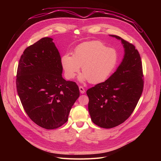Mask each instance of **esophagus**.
<instances>
[{"label": "esophagus", "mask_w": 161, "mask_h": 161, "mask_svg": "<svg viewBox=\"0 0 161 161\" xmlns=\"http://www.w3.org/2000/svg\"><path fill=\"white\" fill-rule=\"evenodd\" d=\"M79 89H80V92H81V94H84L85 92V90L84 89V88L81 86H79Z\"/></svg>", "instance_id": "obj_1"}]
</instances>
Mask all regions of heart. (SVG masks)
Wrapping results in <instances>:
<instances>
[{
  "instance_id": "b5f03b06",
  "label": "heart",
  "mask_w": 161,
  "mask_h": 161,
  "mask_svg": "<svg viewBox=\"0 0 161 161\" xmlns=\"http://www.w3.org/2000/svg\"><path fill=\"white\" fill-rule=\"evenodd\" d=\"M118 53L114 48H108L98 41L83 42L75 48L73 56L65 54L61 58L65 77L73 79L80 71L81 81L88 80L91 83H99L106 80L115 67Z\"/></svg>"
}]
</instances>
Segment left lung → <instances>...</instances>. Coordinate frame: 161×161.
<instances>
[{"mask_svg":"<svg viewBox=\"0 0 161 161\" xmlns=\"http://www.w3.org/2000/svg\"><path fill=\"white\" fill-rule=\"evenodd\" d=\"M124 57L114 72L104 82L87 90L91 120L100 127L113 128L124 122L132 113L143 89L140 55L134 46L119 36Z\"/></svg>","mask_w":161,"mask_h":161,"instance_id":"1","label":"left lung"}]
</instances>
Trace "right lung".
I'll return each mask as SVG.
<instances>
[{
    "label": "right lung",
    "instance_id": "right-lung-1",
    "mask_svg": "<svg viewBox=\"0 0 161 161\" xmlns=\"http://www.w3.org/2000/svg\"><path fill=\"white\" fill-rule=\"evenodd\" d=\"M62 69L60 53L50 37L27 47L19 61L18 96L29 118L44 129L64 125L80 96L78 86L62 78Z\"/></svg>",
    "mask_w": 161,
    "mask_h": 161
}]
</instances>
